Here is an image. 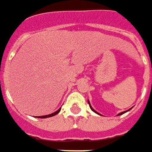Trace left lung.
Here are the masks:
<instances>
[{
    "label": "left lung",
    "mask_w": 152,
    "mask_h": 152,
    "mask_svg": "<svg viewBox=\"0 0 152 152\" xmlns=\"http://www.w3.org/2000/svg\"><path fill=\"white\" fill-rule=\"evenodd\" d=\"M88 104H89V107H90V109H91V110H93V112H94V113H97V114H98V115H101V116H102V114H101V113H99L98 112H96V111L95 110H94V109H93V107H92V105H91V104H90V103H89V101H88ZM131 109H132V108H130V109H129V110H126V111H123V112H121V113H119L118 114V115H117V116H119V115H122V114H123V113H126V112H128V111H130V110H131Z\"/></svg>",
    "instance_id": "left-lung-1"
}]
</instances>
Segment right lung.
<instances>
[{"mask_svg": "<svg viewBox=\"0 0 152 152\" xmlns=\"http://www.w3.org/2000/svg\"><path fill=\"white\" fill-rule=\"evenodd\" d=\"M60 110H61V108H59L58 110H56V112H54V113H50V114H48V115H43V116H38V117H36V118H50V117L55 116V115H56L57 113H59Z\"/></svg>", "mask_w": 152, "mask_h": 152, "instance_id": "obj_1", "label": "right lung"}]
</instances>
